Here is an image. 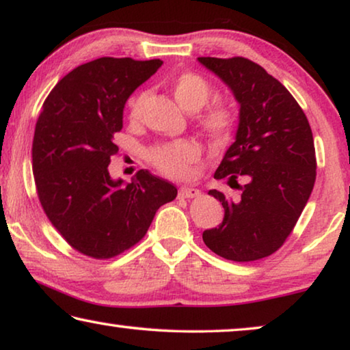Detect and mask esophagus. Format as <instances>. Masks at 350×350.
I'll return each instance as SVG.
<instances>
[{"label": "esophagus", "mask_w": 350, "mask_h": 350, "mask_svg": "<svg viewBox=\"0 0 350 350\" xmlns=\"http://www.w3.org/2000/svg\"><path fill=\"white\" fill-rule=\"evenodd\" d=\"M202 192L196 189V187H181L180 189V197H185V198H196V197H200Z\"/></svg>", "instance_id": "obj_1"}]
</instances>
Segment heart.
I'll return each mask as SVG.
<instances>
[{"label":"heart","instance_id":"heart-1","mask_svg":"<svg viewBox=\"0 0 350 350\" xmlns=\"http://www.w3.org/2000/svg\"><path fill=\"white\" fill-rule=\"evenodd\" d=\"M170 90L175 100L187 111H197L206 105L213 94V85L200 73L183 72L170 78ZM145 94H134L128 100V119L139 122L142 116ZM198 128L213 142H224L230 137L236 123V112L227 101L216 100L197 117ZM198 147L191 141L161 144L148 152L154 169L169 178H186L191 175L192 164L198 159Z\"/></svg>","mask_w":350,"mask_h":350}]
</instances>
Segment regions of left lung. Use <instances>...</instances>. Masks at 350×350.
Segmentation results:
<instances>
[{"label": "left lung", "mask_w": 350, "mask_h": 350, "mask_svg": "<svg viewBox=\"0 0 350 350\" xmlns=\"http://www.w3.org/2000/svg\"><path fill=\"white\" fill-rule=\"evenodd\" d=\"M198 61L233 90L241 105L236 141L214 174L217 180L228 178L241 193L208 192L222 202L225 216L217 228L203 231V243L225 260H261L284 244L313 191V133L294 96L261 66L239 56Z\"/></svg>", "instance_id": "left-lung-1"}]
</instances>
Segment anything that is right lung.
I'll return each mask as SVG.
<instances>
[{
    "label": "right lung",
    "instance_id": "right-lung-1",
    "mask_svg": "<svg viewBox=\"0 0 350 350\" xmlns=\"http://www.w3.org/2000/svg\"><path fill=\"white\" fill-rule=\"evenodd\" d=\"M163 61L100 57L66 75L44 101L32 141L37 197L53 227L79 254L109 260L141 241L176 187L141 169L111 178L123 107Z\"/></svg>",
    "mask_w": 350,
    "mask_h": 350
}]
</instances>
